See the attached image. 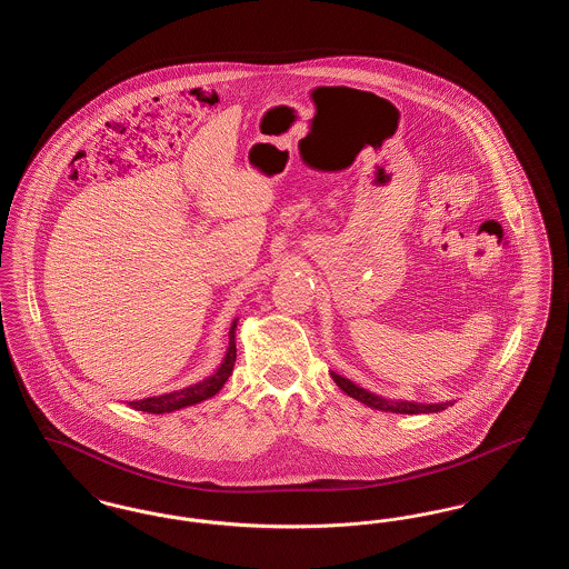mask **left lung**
<instances>
[{
	"label": "left lung",
	"instance_id": "obj_1",
	"mask_svg": "<svg viewBox=\"0 0 569 569\" xmlns=\"http://www.w3.org/2000/svg\"><path fill=\"white\" fill-rule=\"evenodd\" d=\"M330 376H332L335 383H337V386H339L348 397H352V399L360 401V403H365V406L379 409V411H392V413H435V411H441V409L452 406L450 401H446V403H409V401H388V399H381L378 395H373V392H369V390H365V388L356 386V383L350 381V379L341 378V376H337V373H330Z\"/></svg>",
	"mask_w": 569,
	"mask_h": 569
}]
</instances>
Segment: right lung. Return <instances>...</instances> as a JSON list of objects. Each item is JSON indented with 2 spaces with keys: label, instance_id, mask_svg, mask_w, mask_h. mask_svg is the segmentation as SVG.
I'll list each match as a JSON object with an SVG mask.
<instances>
[{
  "label": "right lung",
  "instance_id": "1",
  "mask_svg": "<svg viewBox=\"0 0 569 569\" xmlns=\"http://www.w3.org/2000/svg\"><path fill=\"white\" fill-rule=\"evenodd\" d=\"M234 328H237V320L232 322L230 328V346L223 362L219 365L216 373L204 381H198L190 388L177 390V392H168V395H160V397H149L142 401H130V407H134L138 411H147V413H168V411H177L181 407L196 406L200 401L211 399L217 395L228 378L232 376L234 369V360H237V346H234Z\"/></svg>",
  "mask_w": 569,
  "mask_h": 569
}]
</instances>
